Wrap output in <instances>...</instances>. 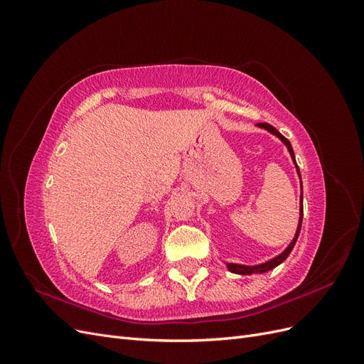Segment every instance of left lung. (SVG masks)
Instances as JSON below:
<instances>
[{
	"mask_svg": "<svg viewBox=\"0 0 364 364\" xmlns=\"http://www.w3.org/2000/svg\"><path fill=\"white\" fill-rule=\"evenodd\" d=\"M258 126L259 127H264V129H267L269 132H272L273 135H277L285 146H287V149H289V151H290V155H291V158H293V162L296 164V159H294V153H293V149H291V144H290V141L285 138L284 135H281L279 132L274 129L272 124H269V123H258ZM296 168H297V164H296ZM297 173H299V168H297ZM301 176V174H299ZM301 203H302V199H301ZM302 215H304V208H302V205H301V218H299V226H297V230H296V237H294V240L291 241V245L285 249L279 257H277V258H273V259H270V261H267V262H264V264H259V266H240V264H228V269L230 270V272H234V273H238V274H257V273H264V272H267V270H272V269H274L277 266H279V264L287 258L289 255H290V252H291V249L294 247V245H296V240H297V237H299V232H301V228H302Z\"/></svg>",
	"mask_w": 364,
	"mask_h": 364,
	"instance_id": "left-lung-1",
	"label": "left lung"
}]
</instances>
